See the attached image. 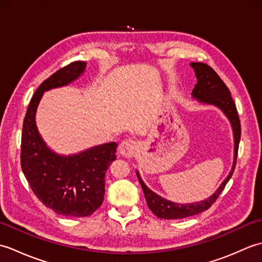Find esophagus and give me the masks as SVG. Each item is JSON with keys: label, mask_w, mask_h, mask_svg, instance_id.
I'll list each match as a JSON object with an SVG mask.
<instances>
[{"label": "esophagus", "mask_w": 262, "mask_h": 262, "mask_svg": "<svg viewBox=\"0 0 262 262\" xmlns=\"http://www.w3.org/2000/svg\"><path fill=\"white\" fill-rule=\"evenodd\" d=\"M119 153L125 158H133L136 154L137 145L133 140H125L119 144Z\"/></svg>", "instance_id": "1"}]
</instances>
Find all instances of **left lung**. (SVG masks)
Masks as SVG:
<instances>
[{
	"instance_id": "obj_1",
	"label": "left lung",
	"mask_w": 262,
	"mask_h": 262,
	"mask_svg": "<svg viewBox=\"0 0 262 262\" xmlns=\"http://www.w3.org/2000/svg\"><path fill=\"white\" fill-rule=\"evenodd\" d=\"M190 65L193 69L194 73H196L197 77V84L194 85L191 93L192 98L199 100V102L215 105V107L221 109L231 122L233 136H234V160H233L231 172L229 176L226 177V179L222 182V185L219 187V189H217L210 197L206 198L205 200H200V202L191 204L173 203L171 202V200L159 196L158 193L152 191L151 189L144 183L140 173H138V171H136V174L138 180H140L148 208L158 217H160V219L164 220L185 219V217L197 215L199 213H202V211L207 210L210 206L215 203V200L220 196V193L223 191L226 183L229 182L233 172H234L237 158L238 143H240L241 137L240 119H238L237 110L235 107V103L231 97L229 88L225 85V83L222 81V79L217 75L216 72L207 64L191 63Z\"/></svg>"
}]
</instances>
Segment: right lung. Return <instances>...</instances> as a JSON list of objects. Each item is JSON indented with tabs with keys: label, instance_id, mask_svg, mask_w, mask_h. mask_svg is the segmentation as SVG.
Instances as JSON below:
<instances>
[{
	"label": "right lung",
	"instance_id": "obj_1",
	"mask_svg": "<svg viewBox=\"0 0 262 262\" xmlns=\"http://www.w3.org/2000/svg\"><path fill=\"white\" fill-rule=\"evenodd\" d=\"M86 63L77 60L43 81L28 105L22 126L21 169L37 198L56 214L85 217L103 202L104 176L116 159L117 143H105L73 155H59L42 141L36 111L43 92L69 85L84 73Z\"/></svg>",
	"mask_w": 262,
	"mask_h": 262
}]
</instances>
